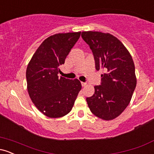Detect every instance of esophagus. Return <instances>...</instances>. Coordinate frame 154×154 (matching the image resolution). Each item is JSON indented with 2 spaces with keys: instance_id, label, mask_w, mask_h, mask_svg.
I'll return each mask as SVG.
<instances>
[{
  "instance_id": "obj_1",
  "label": "esophagus",
  "mask_w": 154,
  "mask_h": 154,
  "mask_svg": "<svg viewBox=\"0 0 154 154\" xmlns=\"http://www.w3.org/2000/svg\"><path fill=\"white\" fill-rule=\"evenodd\" d=\"M81 84H82V87H85V86L87 85V83H86V82H81Z\"/></svg>"
}]
</instances>
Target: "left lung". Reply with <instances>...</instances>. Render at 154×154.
<instances>
[{"label": "left lung", "instance_id": "8db88e82", "mask_svg": "<svg viewBox=\"0 0 154 154\" xmlns=\"http://www.w3.org/2000/svg\"><path fill=\"white\" fill-rule=\"evenodd\" d=\"M81 36L93 52L96 70L103 72L100 85H95L94 94L86 98L88 107L100 119H115L129 105L136 87L131 55L109 33L82 32Z\"/></svg>", "mask_w": 154, "mask_h": 154}]
</instances>
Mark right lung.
Segmentation results:
<instances>
[{
  "label": "right lung",
  "mask_w": 154,
  "mask_h": 154,
  "mask_svg": "<svg viewBox=\"0 0 154 154\" xmlns=\"http://www.w3.org/2000/svg\"><path fill=\"white\" fill-rule=\"evenodd\" d=\"M78 32L59 33L45 39L35 51L26 72L32 101L44 115L59 118L70 112L82 85L77 79L59 77L65 62L80 37Z\"/></svg>",
  "instance_id": "add662e5"
}]
</instances>
